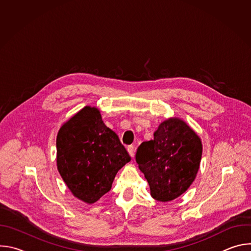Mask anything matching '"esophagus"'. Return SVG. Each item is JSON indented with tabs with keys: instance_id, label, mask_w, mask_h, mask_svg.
Returning <instances> with one entry per match:
<instances>
[{
	"instance_id": "1",
	"label": "esophagus",
	"mask_w": 251,
	"mask_h": 251,
	"mask_svg": "<svg viewBox=\"0 0 251 251\" xmlns=\"http://www.w3.org/2000/svg\"><path fill=\"white\" fill-rule=\"evenodd\" d=\"M127 151H128V153H129L130 157H131V158H133V157H134V152H135L134 147H133V146H129V147L127 148Z\"/></svg>"
}]
</instances>
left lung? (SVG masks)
I'll return each instance as SVG.
<instances>
[{"instance_id":"8db88e82","label":"left lung","mask_w":251,"mask_h":251,"mask_svg":"<svg viewBox=\"0 0 251 251\" xmlns=\"http://www.w3.org/2000/svg\"><path fill=\"white\" fill-rule=\"evenodd\" d=\"M202 144L199 135L182 119L163 121L154 139L138 147L136 162L159 201H171L193 184L200 169Z\"/></svg>"}]
</instances>
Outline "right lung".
Masks as SVG:
<instances>
[{
  "label": "right lung",
  "mask_w": 251,
  "mask_h": 251,
  "mask_svg": "<svg viewBox=\"0 0 251 251\" xmlns=\"http://www.w3.org/2000/svg\"><path fill=\"white\" fill-rule=\"evenodd\" d=\"M130 160L96 107L85 106L57 133V170L69 191L86 203L96 202L109 192L117 172Z\"/></svg>",
  "instance_id": "1"
}]
</instances>
